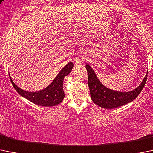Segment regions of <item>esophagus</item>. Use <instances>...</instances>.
Segmentation results:
<instances>
[{
	"label": "esophagus",
	"instance_id": "obj_1",
	"mask_svg": "<svg viewBox=\"0 0 153 153\" xmlns=\"http://www.w3.org/2000/svg\"><path fill=\"white\" fill-rule=\"evenodd\" d=\"M84 50H80L78 51L77 56L75 59V62L76 64H82L85 60H86V56H85Z\"/></svg>",
	"mask_w": 153,
	"mask_h": 153
}]
</instances>
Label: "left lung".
Segmentation results:
<instances>
[{"instance_id":"8db88e82","label":"left lung","mask_w":153,"mask_h":153,"mask_svg":"<svg viewBox=\"0 0 153 153\" xmlns=\"http://www.w3.org/2000/svg\"><path fill=\"white\" fill-rule=\"evenodd\" d=\"M86 68L88 72V85L91 100L100 107L106 109L116 108L132 102L140 94L147 78V74L141 84L136 89L123 92L114 91L104 86L99 81L95 72L89 64H86Z\"/></svg>"}]
</instances>
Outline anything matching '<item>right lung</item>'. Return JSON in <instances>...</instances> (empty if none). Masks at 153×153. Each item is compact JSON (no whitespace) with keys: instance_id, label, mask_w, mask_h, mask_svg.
Returning a JSON list of instances; mask_svg holds the SVG:
<instances>
[{"instance_id":"1","label":"right lung","mask_w":153,"mask_h":153,"mask_svg":"<svg viewBox=\"0 0 153 153\" xmlns=\"http://www.w3.org/2000/svg\"><path fill=\"white\" fill-rule=\"evenodd\" d=\"M73 68V63L69 62L59 72L52 83L45 89L38 91H28L19 88L13 82L10 77L11 82L16 91L25 99L38 105L51 107L61 103L64 97L63 82L64 77L67 76Z\"/></svg>"}]
</instances>
